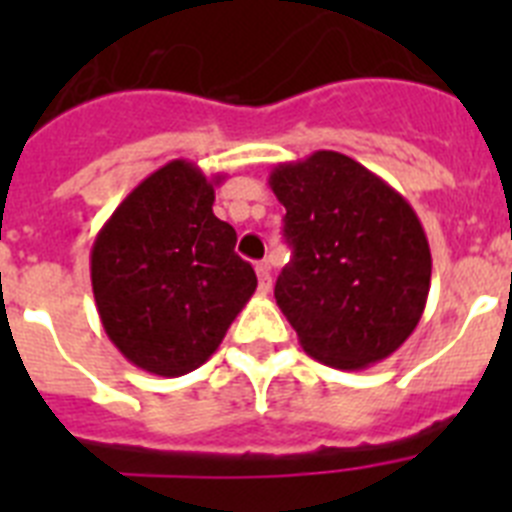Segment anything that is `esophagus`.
Segmentation results:
<instances>
[{"mask_svg":"<svg viewBox=\"0 0 512 512\" xmlns=\"http://www.w3.org/2000/svg\"><path fill=\"white\" fill-rule=\"evenodd\" d=\"M256 277H259V289L261 292H269L271 289V269L266 261L256 264Z\"/></svg>","mask_w":512,"mask_h":512,"instance_id":"1","label":"esophagus"}]
</instances>
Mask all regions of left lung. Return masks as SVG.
Wrapping results in <instances>:
<instances>
[{
    "instance_id": "obj_1",
    "label": "left lung",
    "mask_w": 512,
    "mask_h": 512,
    "mask_svg": "<svg viewBox=\"0 0 512 512\" xmlns=\"http://www.w3.org/2000/svg\"><path fill=\"white\" fill-rule=\"evenodd\" d=\"M269 187L295 251L274 297L302 348L346 372L395 354L431 289V248L410 202L336 151L274 166Z\"/></svg>"
}]
</instances>
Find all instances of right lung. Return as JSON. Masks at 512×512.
Here are the masks:
<instances>
[{
    "instance_id": "1",
    "label": "right lung",
    "mask_w": 512,
    "mask_h": 512,
    "mask_svg": "<svg viewBox=\"0 0 512 512\" xmlns=\"http://www.w3.org/2000/svg\"><path fill=\"white\" fill-rule=\"evenodd\" d=\"M207 179L176 158L120 202L92 246V289L104 333L143 372L182 377L223 343L256 292L233 225L212 212Z\"/></svg>"
}]
</instances>
